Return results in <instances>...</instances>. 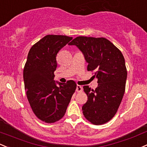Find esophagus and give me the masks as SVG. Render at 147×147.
<instances>
[{
	"mask_svg": "<svg viewBox=\"0 0 147 147\" xmlns=\"http://www.w3.org/2000/svg\"><path fill=\"white\" fill-rule=\"evenodd\" d=\"M82 86H80V85H77V88H76V91L77 93H80V92L82 91Z\"/></svg>",
	"mask_w": 147,
	"mask_h": 147,
	"instance_id": "1",
	"label": "esophagus"
}]
</instances>
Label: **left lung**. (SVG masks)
I'll use <instances>...</instances> for the list:
<instances>
[{"mask_svg": "<svg viewBox=\"0 0 147 147\" xmlns=\"http://www.w3.org/2000/svg\"><path fill=\"white\" fill-rule=\"evenodd\" d=\"M69 45L81 50L88 63L87 70L98 79L95 90L83 87L88 97L82 106L84 116L95 125L107 123L116 114L125 93L127 70L123 54L105 38L79 36Z\"/></svg>", "mask_w": 147, "mask_h": 147, "instance_id": "8db88e82", "label": "left lung"}]
</instances>
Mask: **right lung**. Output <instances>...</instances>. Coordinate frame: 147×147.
Wrapping results in <instances>:
<instances>
[{"instance_id": "add662e5", "label": "right lung", "mask_w": 147, "mask_h": 147, "mask_svg": "<svg viewBox=\"0 0 147 147\" xmlns=\"http://www.w3.org/2000/svg\"><path fill=\"white\" fill-rule=\"evenodd\" d=\"M72 37L47 35L32 46L24 68V87L35 115L47 123H55L65 115L77 84L73 80L57 82L54 71L56 56Z\"/></svg>"}]
</instances>
